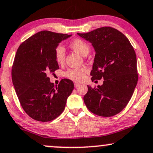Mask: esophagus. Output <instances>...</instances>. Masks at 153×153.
<instances>
[{
	"label": "esophagus",
	"mask_w": 153,
	"mask_h": 153,
	"mask_svg": "<svg viewBox=\"0 0 153 153\" xmlns=\"http://www.w3.org/2000/svg\"><path fill=\"white\" fill-rule=\"evenodd\" d=\"M80 86V84H78V83H74V86L75 87H78V86Z\"/></svg>",
	"instance_id": "34e87169"
}]
</instances>
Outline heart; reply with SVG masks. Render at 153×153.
Here are the masks:
<instances>
[{
  "instance_id": "obj_1",
  "label": "heart",
  "mask_w": 153,
  "mask_h": 153,
  "mask_svg": "<svg viewBox=\"0 0 153 153\" xmlns=\"http://www.w3.org/2000/svg\"><path fill=\"white\" fill-rule=\"evenodd\" d=\"M69 47L74 51L82 56L87 55L89 52L90 47L86 41L82 39H75L71 41L69 44ZM54 59L56 63L62 65L65 59V50L62 46H57L54 50ZM86 68H73L69 69L65 71V75L69 79H71L75 82H82L85 79L86 74L87 73Z\"/></svg>"
}]
</instances>
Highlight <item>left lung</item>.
<instances>
[{"instance_id": "obj_1", "label": "left lung", "mask_w": 153, "mask_h": 153, "mask_svg": "<svg viewBox=\"0 0 153 153\" xmlns=\"http://www.w3.org/2000/svg\"><path fill=\"white\" fill-rule=\"evenodd\" d=\"M78 35L91 42L96 51L91 80L104 79L101 86H87L84 103L97 116H115L127 105L137 85L134 49L128 39L114 27H99Z\"/></svg>"}]
</instances>
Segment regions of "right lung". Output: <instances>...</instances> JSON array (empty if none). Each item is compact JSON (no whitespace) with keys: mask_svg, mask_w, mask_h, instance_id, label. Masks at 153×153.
<instances>
[{"mask_svg":"<svg viewBox=\"0 0 153 153\" xmlns=\"http://www.w3.org/2000/svg\"><path fill=\"white\" fill-rule=\"evenodd\" d=\"M70 36L40 31L22 42L17 50L12 67L13 86L25 112L37 121L57 118L74 87L67 79L54 86L48 77L59 68L54 59L55 48Z\"/></svg>","mask_w":153,"mask_h":153,"instance_id":"1","label":"right lung"}]
</instances>
